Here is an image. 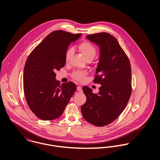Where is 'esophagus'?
Segmentation results:
<instances>
[{
  "label": "esophagus",
  "instance_id": "obj_1",
  "mask_svg": "<svg viewBox=\"0 0 160 160\" xmlns=\"http://www.w3.org/2000/svg\"><path fill=\"white\" fill-rule=\"evenodd\" d=\"M77 90L79 92H82V88L81 86H78L77 87Z\"/></svg>",
  "mask_w": 160,
  "mask_h": 160
}]
</instances>
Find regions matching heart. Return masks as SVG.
<instances>
[{
    "label": "heart",
    "mask_w": 160,
    "mask_h": 160,
    "mask_svg": "<svg viewBox=\"0 0 160 160\" xmlns=\"http://www.w3.org/2000/svg\"><path fill=\"white\" fill-rule=\"evenodd\" d=\"M78 48L80 50V51L83 54L84 58L88 61H91L92 60L96 54H97V49L96 48L88 41H84L81 42L79 44ZM73 53V50L72 48H68L65 53V60L68 62L69 58H71V55ZM87 74L86 71H75L72 74V78L78 81H82L84 79L85 76Z\"/></svg>",
    "instance_id": "b5f03b06"
}]
</instances>
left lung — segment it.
I'll return each instance as SVG.
<instances>
[{
	"label": "left lung",
	"mask_w": 160,
	"mask_h": 160,
	"mask_svg": "<svg viewBox=\"0 0 160 160\" xmlns=\"http://www.w3.org/2000/svg\"><path fill=\"white\" fill-rule=\"evenodd\" d=\"M100 47V59L93 82L101 84L98 93L84 86L86 103L81 110L92 124L107 126L121 114L130 98L131 67L129 58L114 36L107 32L87 36Z\"/></svg>",
	"instance_id": "obj_1"
}]
</instances>
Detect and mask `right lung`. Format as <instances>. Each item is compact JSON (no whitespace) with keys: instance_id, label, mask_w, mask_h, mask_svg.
<instances>
[{"instance_id":"right-lung-1","label":"right lung","mask_w":160,"mask_h":160,"mask_svg":"<svg viewBox=\"0 0 160 160\" xmlns=\"http://www.w3.org/2000/svg\"><path fill=\"white\" fill-rule=\"evenodd\" d=\"M81 36L55 31L34 48L26 60L23 72L24 96L31 110L42 120L60 117L76 90L72 82L60 85L55 71L65 66L68 47Z\"/></svg>"}]
</instances>
